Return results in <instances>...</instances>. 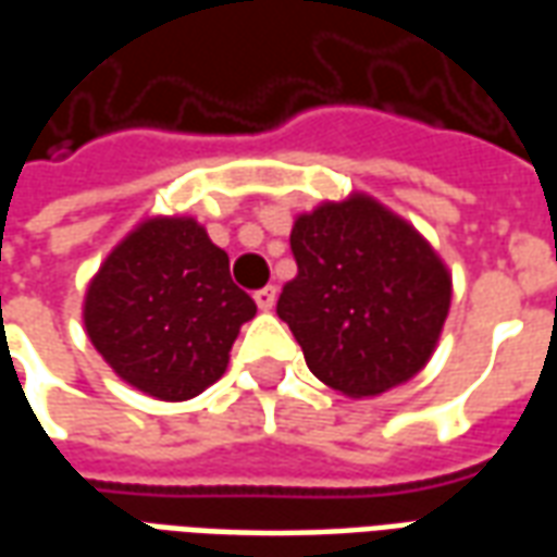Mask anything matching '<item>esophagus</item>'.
I'll list each match as a JSON object with an SVG mask.
<instances>
[{"instance_id": "34e87169", "label": "esophagus", "mask_w": 557, "mask_h": 557, "mask_svg": "<svg viewBox=\"0 0 557 557\" xmlns=\"http://www.w3.org/2000/svg\"><path fill=\"white\" fill-rule=\"evenodd\" d=\"M253 301H256V307L262 310V313H268V310L274 307V301H277V289H274V286H265V289L256 292Z\"/></svg>"}]
</instances>
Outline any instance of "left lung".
Here are the masks:
<instances>
[{"instance_id": "left-lung-1", "label": "left lung", "mask_w": 557, "mask_h": 557, "mask_svg": "<svg viewBox=\"0 0 557 557\" xmlns=\"http://www.w3.org/2000/svg\"><path fill=\"white\" fill-rule=\"evenodd\" d=\"M289 244L298 277L283 286L277 315L319 382L370 399L426 367L454 280L409 220L355 190L298 214Z\"/></svg>"}]
</instances>
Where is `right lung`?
<instances>
[{"instance_id":"right-lung-1","label":"right lung","mask_w":557,"mask_h":557,"mask_svg":"<svg viewBox=\"0 0 557 557\" xmlns=\"http://www.w3.org/2000/svg\"><path fill=\"white\" fill-rule=\"evenodd\" d=\"M253 315V298L232 283L226 250L187 214L137 223L83 298L91 346L122 382L163 403L214 385Z\"/></svg>"}]
</instances>
